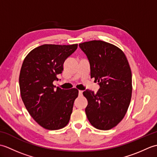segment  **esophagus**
Listing matches in <instances>:
<instances>
[{
	"label": "esophagus",
	"mask_w": 157,
	"mask_h": 157,
	"mask_svg": "<svg viewBox=\"0 0 157 157\" xmlns=\"http://www.w3.org/2000/svg\"><path fill=\"white\" fill-rule=\"evenodd\" d=\"M82 94H83V91H82V90H79V96H82Z\"/></svg>",
	"instance_id": "34e87169"
}]
</instances>
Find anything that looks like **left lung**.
Segmentation results:
<instances>
[{"label": "left lung", "mask_w": 157, "mask_h": 157, "mask_svg": "<svg viewBox=\"0 0 157 157\" xmlns=\"http://www.w3.org/2000/svg\"><path fill=\"white\" fill-rule=\"evenodd\" d=\"M90 65L91 78L100 89L86 90L85 109L90 123L95 128L109 130L124 117L132 98V71L125 55L117 46L101 40L80 43Z\"/></svg>", "instance_id": "left-lung-1"}]
</instances>
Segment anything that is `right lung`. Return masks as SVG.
<instances>
[{
	"label": "right lung",
	"instance_id": "obj_1",
	"mask_svg": "<svg viewBox=\"0 0 157 157\" xmlns=\"http://www.w3.org/2000/svg\"><path fill=\"white\" fill-rule=\"evenodd\" d=\"M77 48L78 44H43L23 60L19 79L22 101L29 115L43 128L60 129L69 121L78 90L55 89L53 82L59 80L65 59Z\"/></svg>",
	"mask_w": 157,
	"mask_h": 157
}]
</instances>
